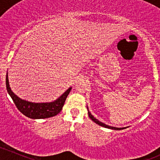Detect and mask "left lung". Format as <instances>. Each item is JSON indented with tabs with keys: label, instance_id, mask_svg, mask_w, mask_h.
Returning <instances> with one entry per match:
<instances>
[{
	"label": "left lung",
	"instance_id": "left-lung-1",
	"mask_svg": "<svg viewBox=\"0 0 160 160\" xmlns=\"http://www.w3.org/2000/svg\"><path fill=\"white\" fill-rule=\"evenodd\" d=\"M87 110H88V114H89V118L91 119L93 121V122H95V123L99 125V126H102V127H104V128H110V129H113V130H121V129H124V128H126L127 127H123V128H117V127H113V126H108V125L103 123V122H100L98 120H97L96 118H95L94 117H93L92 115L91 114V113L89 112V108L87 107Z\"/></svg>",
	"mask_w": 160,
	"mask_h": 160
}]
</instances>
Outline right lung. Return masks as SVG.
I'll return each instance as SVG.
<instances>
[{
  "label": "right lung",
  "mask_w": 160,
  "mask_h": 160,
  "mask_svg": "<svg viewBox=\"0 0 160 160\" xmlns=\"http://www.w3.org/2000/svg\"><path fill=\"white\" fill-rule=\"evenodd\" d=\"M6 86L7 92L12 98L18 110L24 115L31 119L49 118V117H54L58 113H60L62 107L64 106V104H65L66 98L72 88H68L61 96L58 97L56 100L53 101V102L35 103V102H28V101L20 98L11 90L8 80V73H7Z\"/></svg>",
  "instance_id": "obj_1"
}]
</instances>
